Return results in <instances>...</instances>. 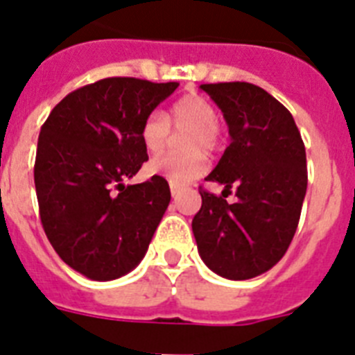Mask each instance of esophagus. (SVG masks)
<instances>
[{
  "label": "esophagus",
  "instance_id": "obj_1",
  "mask_svg": "<svg viewBox=\"0 0 355 355\" xmlns=\"http://www.w3.org/2000/svg\"><path fill=\"white\" fill-rule=\"evenodd\" d=\"M178 193H180V187L175 186V184H171V195H173V196H177Z\"/></svg>",
  "mask_w": 355,
  "mask_h": 355
}]
</instances>
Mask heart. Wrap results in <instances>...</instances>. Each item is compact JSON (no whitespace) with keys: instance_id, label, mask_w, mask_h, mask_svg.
Here are the masks:
<instances>
[{"instance_id":"heart-1","label":"heart","mask_w":355,"mask_h":355,"mask_svg":"<svg viewBox=\"0 0 355 355\" xmlns=\"http://www.w3.org/2000/svg\"><path fill=\"white\" fill-rule=\"evenodd\" d=\"M169 124L177 132L193 133L186 141V150L191 153L160 155L148 164V169L175 186H184L205 171L204 155L195 151H213L218 148V112L202 95L193 94L173 104L168 117L159 112L150 113L141 126V142L150 153H159L168 146L171 133Z\"/></svg>"}]
</instances>
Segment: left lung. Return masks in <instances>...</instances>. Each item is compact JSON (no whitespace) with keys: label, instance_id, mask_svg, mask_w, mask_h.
<instances>
[{"label":"left lung","instance_id":"1","mask_svg":"<svg viewBox=\"0 0 355 355\" xmlns=\"http://www.w3.org/2000/svg\"><path fill=\"white\" fill-rule=\"evenodd\" d=\"M218 104L231 144L205 177L222 184L223 197L200 186L202 207L193 218L200 258L227 279L263 274L287 252L306 193V155L293 115L251 83L200 85ZM237 189L227 205L225 193Z\"/></svg>","mask_w":355,"mask_h":355}]
</instances>
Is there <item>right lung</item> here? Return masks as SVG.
Segmentation results:
<instances>
[{
	"label": "right lung",
	"instance_id": "1",
	"mask_svg": "<svg viewBox=\"0 0 355 355\" xmlns=\"http://www.w3.org/2000/svg\"><path fill=\"white\" fill-rule=\"evenodd\" d=\"M178 88L108 77L68 94L44 121L34 182L44 233L61 260L95 282L133 270L171 200L166 178L126 186L148 160L141 126Z\"/></svg>",
	"mask_w": 355,
	"mask_h": 355
}]
</instances>
